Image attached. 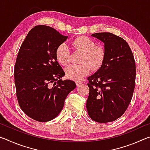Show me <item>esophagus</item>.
I'll list each match as a JSON object with an SVG mask.
<instances>
[{
    "label": "esophagus",
    "instance_id": "obj_1",
    "mask_svg": "<svg viewBox=\"0 0 150 150\" xmlns=\"http://www.w3.org/2000/svg\"><path fill=\"white\" fill-rule=\"evenodd\" d=\"M75 83H76V85H77V86H79V85H81L83 83L81 82V81H76Z\"/></svg>",
    "mask_w": 150,
    "mask_h": 150
}]
</instances>
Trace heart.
<instances>
[{
	"label": "heart",
	"mask_w": 150,
	"mask_h": 150,
	"mask_svg": "<svg viewBox=\"0 0 150 150\" xmlns=\"http://www.w3.org/2000/svg\"><path fill=\"white\" fill-rule=\"evenodd\" d=\"M71 45L75 50L83 52L81 65H71L65 69V75L68 79L80 80L91 71L93 69L99 68L105 58V50L100 45H95L93 40L86 36L77 37L71 41ZM55 57L62 65L69 64L70 62L69 50L65 43L59 44L55 50Z\"/></svg>",
	"instance_id": "obj_1"
}]
</instances>
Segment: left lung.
<instances>
[{
	"instance_id": "8db88e82",
	"label": "left lung",
	"mask_w": 150,
	"mask_h": 150,
	"mask_svg": "<svg viewBox=\"0 0 150 150\" xmlns=\"http://www.w3.org/2000/svg\"><path fill=\"white\" fill-rule=\"evenodd\" d=\"M105 44V58L97 71L88 77L89 94L86 107L94 121L106 123L123 115L132 98L136 64L130 46L109 32L91 35Z\"/></svg>"
}]
</instances>
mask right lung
<instances>
[{
  "label": "right lung",
  "mask_w": 150,
  "mask_h": 150,
  "mask_svg": "<svg viewBox=\"0 0 150 150\" xmlns=\"http://www.w3.org/2000/svg\"><path fill=\"white\" fill-rule=\"evenodd\" d=\"M67 38L53 28L38 25L20 46L14 72L17 99L22 111L36 121L56 117L76 87L74 81L62 80L65 73L55 57L57 47Z\"/></svg>",
  "instance_id": "right-lung-1"
}]
</instances>
